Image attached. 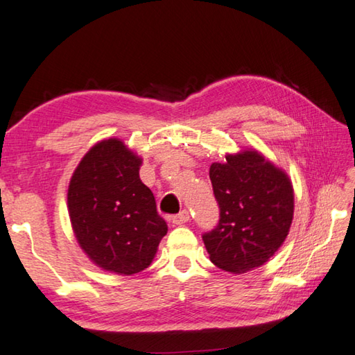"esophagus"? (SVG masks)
I'll return each instance as SVG.
<instances>
[{
  "label": "esophagus",
  "instance_id": "1",
  "mask_svg": "<svg viewBox=\"0 0 355 355\" xmlns=\"http://www.w3.org/2000/svg\"><path fill=\"white\" fill-rule=\"evenodd\" d=\"M187 221H189V212H187L186 209L182 211L180 214H177V215H173V217H172V223L177 225V226L184 225V223H187Z\"/></svg>",
  "mask_w": 355,
  "mask_h": 355
}]
</instances>
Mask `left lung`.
Masks as SVG:
<instances>
[{"instance_id": "left-lung-1", "label": "left lung", "mask_w": 355, "mask_h": 355, "mask_svg": "<svg viewBox=\"0 0 355 355\" xmlns=\"http://www.w3.org/2000/svg\"><path fill=\"white\" fill-rule=\"evenodd\" d=\"M209 178L220 220L203 234L209 259L232 274H245L272 257L288 237L294 215L289 177L257 150L212 163Z\"/></svg>"}]
</instances>
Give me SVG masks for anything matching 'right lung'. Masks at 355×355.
Instances as JSON below:
<instances>
[{"label": "right lung", "instance_id": "obj_1", "mask_svg": "<svg viewBox=\"0 0 355 355\" xmlns=\"http://www.w3.org/2000/svg\"><path fill=\"white\" fill-rule=\"evenodd\" d=\"M140 166L141 158L118 138L103 140L83 157L67 191L81 249L98 268L121 275L148 268L168 232Z\"/></svg>", "mask_w": 355, "mask_h": 355}]
</instances>
